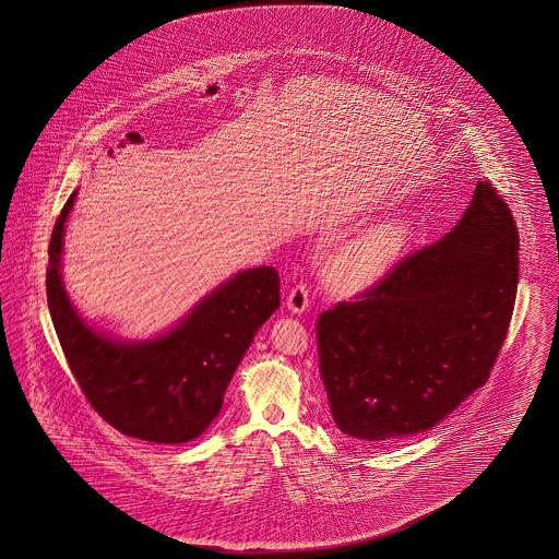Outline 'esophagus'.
Returning <instances> with one entry per match:
<instances>
[{
    "label": "esophagus",
    "mask_w": 559,
    "mask_h": 559,
    "mask_svg": "<svg viewBox=\"0 0 559 559\" xmlns=\"http://www.w3.org/2000/svg\"><path fill=\"white\" fill-rule=\"evenodd\" d=\"M309 302H311V300H309V290H307V286L299 283V285H295L290 288L288 299H286V307H288L293 313H302V311H307Z\"/></svg>",
    "instance_id": "esophagus-1"
}]
</instances>
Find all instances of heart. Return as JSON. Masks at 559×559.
Segmentation results:
<instances>
[{
  "label": "heart",
  "instance_id": "1",
  "mask_svg": "<svg viewBox=\"0 0 559 559\" xmlns=\"http://www.w3.org/2000/svg\"><path fill=\"white\" fill-rule=\"evenodd\" d=\"M408 245L402 222L381 224L343 246L331 260V274L341 285L364 288L380 278Z\"/></svg>",
  "mask_w": 559,
  "mask_h": 559
}]
</instances>
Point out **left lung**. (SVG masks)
<instances>
[{
    "label": "left lung",
    "mask_w": 559,
    "mask_h": 559,
    "mask_svg": "<svg viewBox=\"0 0 559 559\" xmlns=\"http://www.w3.org/2000/svg\"><path fill=\"white\" fill-rule=\"evenodd\" d=\"M518 283V224L478 181L450 234L319 314V369L341 432L385 444L444 420L489 380Z\"/></svg>",
    "instance_id": "obj_1"
}]
</instances>
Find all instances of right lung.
Listing matches in <instances>:
<instances>
[{
  "label": "right lung",
  "mask_w": 559,
  "mask_h": 559,
  "mask_svg": "<svg viewBox=\"0 0 559 559\" xmlns=\"http://www.w3.org/2000/svg\"><path fill=\"white\" fill-rule=\"evenodd\" d=\"M76 191L56 219L46 295L56 335L88 404L119 432L181 444L205 432L262 323L281 305L273 266L238 273L193 307L178 328L139 343L96 333L74 311L60 276L62 236Z\"/></svg>",
  "instance_id": "obj_1"
}]
</instances>
